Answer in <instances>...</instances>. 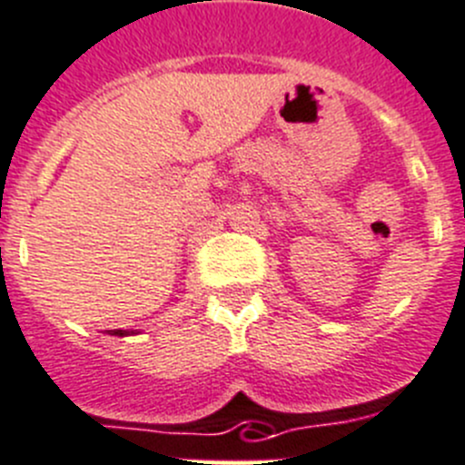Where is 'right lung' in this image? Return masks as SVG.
Wrapping results in <instances>:
<instances>
[{
  "instance_id": "obj_1",
  "label": "right lung",
  "mask_w": 465,
  "mask_h": 465,
  "mask_svg": "<svg viewBox=\"0 0 465 465\" xmlns=\"http://www.w3.org/2000/svg\"><path fill=\"white\" fill-rule=\"evenodd\" d=\"M108 334H113V336H129V334H135V331L134 330H110L108 331Z\"/></svg>"
}]
</instances>
